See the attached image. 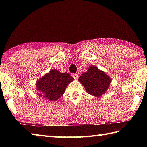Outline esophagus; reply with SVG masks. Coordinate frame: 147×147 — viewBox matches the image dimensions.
Wrapping results in <instances>:
<instances>
[{"label": "esophagus", "instance_id": "esophagus-1", "mask_svg": "<svg viewBox=\"0 0 147 147\" xmlns=\"http://www.w3.org/2000/svg\"><path fill=\"white\" fill-rule=\"evenodd\" d=\"M73 78L74 79H77L78 78V74H73Z\"/></svg>", "mask_w": 147, "mask_h": 147}]
</instances>
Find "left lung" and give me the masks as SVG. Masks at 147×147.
<instances>
[{
  "label": "left lung",
  "instance_id": "obj_1",
  "mask_svg": "<svg viewBox=\"0 0 147 147\" xmlns=\"http://www.w3.org/2000/svg\"><path fill=\"white\" fill-rule=\"evenodd\" d=\"M78 81L85 88L89 94L96 97H100L105 93L111 83V78L104 71L96 67L91 65L88 71L79 77Z\"/></svg>",
  "mask_w": 147,
  "mask_h": 147
}]
</instances>
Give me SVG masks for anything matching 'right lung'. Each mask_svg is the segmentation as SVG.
Returning <instances> with one entry per match:
<instances>
[{"instance_id": "right-lung-1", "label": "right lung", "mask_w": 147, "mask_h": 147, "mask_svg": "<svg viewBox=\"0 0 147 147\" xmlns=\"http://www.w3.org/2000/svg\"><path fill=\"white\" fill-rule=\"evenodd\" d=\"M74 80L67 73H61L56 69L51 70L39 78L36 83L39 96L50 101H56L63 95L66 87Z\"/></svg>"}]
</instances>
